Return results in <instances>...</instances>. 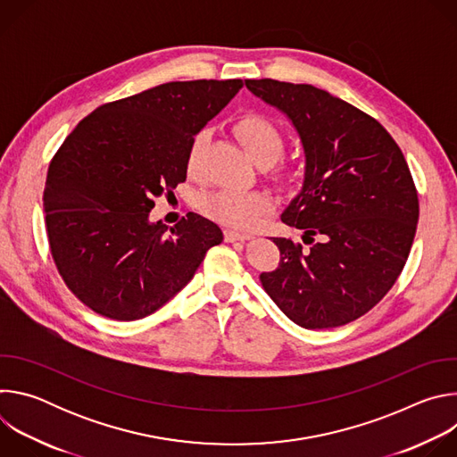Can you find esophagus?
<instances>
[{"instance_id":"34e87169","label":"esophagus","mask_w":457,"mask_h":457,"mask_svg":"<svg viewBox=\"0 0 457 457\" xmlns=\"http://www.w3.org/2000/svg\"><path fill=\"white\" fill-rule=\"evenodd\" d=\"M251 235L247 233H237V231H231V229H226L224 231V240L226 242H237V240H249Z\"/></svg>"}]
</instances>
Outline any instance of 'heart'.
<instances>
[{"label": "heart", "instance_id": "obj_1", "mask_svg": "<svg viewBox=\"0 0 457 457\" xmlns=\"http://www.w3.org/2000/svg\"><path fill=\"white\" fill-rule=\"evenodd\" d=\"M235 134L238 136L240 143L249 152V155L262 166L277 161L284 150V136L280 132V128L271 119L260 113L242 115L235 122ZM206 141L208 134L204 129L193 136L186 155V166L189 173H195L199 170ZM278 171L284 173L286 164H280ZM273 206L275 201L271 195L268 191L258 189L244 191L220 187L204 193L201 197V210L204 215H208L210 219L226 228L238 231L256 228L262 222L264 215L273 210Z\"/></svg>", "mask_w": 457, "mask_h": 457}]
</instances>
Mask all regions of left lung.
I'll return each mask as SVG.
<instances>
[{
	"mask_svg": "<svg viewBox=\"0 0 457 457\" xmlns=\"http://www.w3.org/2000/svg\"><path fill=\"white\" fill-rule=\"evenodd\" d=\"M245 87L287 115L305 154L282 222L311 247L273 238L280 264L260 282L300 328H340L370 311L407 262L420 217L409 164L374 117L329 92L275 79Z\"/></svg>",
	"mask_w": 457,
	"mask_h": 457,
	"instance_id": "1",
	"label": "left lung"
}]
</instances>
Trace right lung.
Listing matches in <instances>:
<instances>
[{
	"label": "right lung",
	"mask_w": 457,
	"mask_h": 457,
	"mask_svg": "<svg viewBox=\"0 0 457 457\" xmlns=\"http://www.w3.org/2000/svg\"><path fill=\"white\" fill-rule=\"evenodd\" d=\"M242 79L173 81L106 103L54 155L43 193L50 253L67 287L101 316L141 320L171 300L222 242L212 220L187 213L150 222L154 199L186 180L195 134Z\"/></svg>",
	"instance_id": "obj_1"
}]
</instances>
